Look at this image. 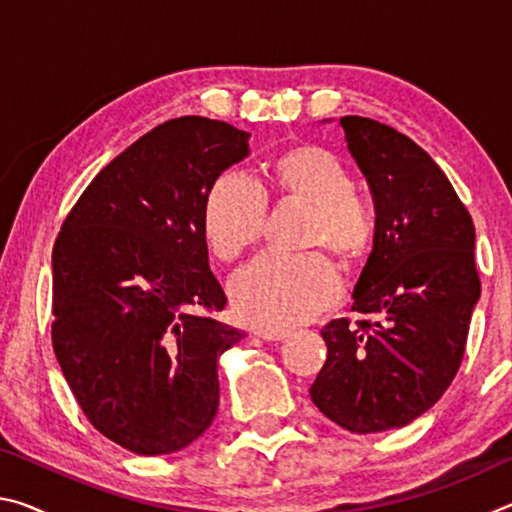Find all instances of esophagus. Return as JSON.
Masks as SVG:
<instances>
[{
  "label": "esophagus",
  "mask_w": 512,
  "mask_h": 512,
  "mask_svg": "<svg viewBox=\"0 0 512 512\" xmlns=\"http://www.w3.org/2000/svg\"><path fill=\"white\" fill-rule=\"evenodd\" d=\"M257 336L262 341H268V343H277V341H284L289 336L287 329H259Z\"/></svg>",
  "instance_id": "1"
}]
</instances>
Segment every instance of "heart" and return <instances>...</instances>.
<instances>
[{
    "instance_id": "1",
    "label": "heart",
    "mask_w": 512,
    "mask_h": 512,
    "mask_svg": "<svg viewBox=\"0 0 512 512\" xmlns=\"http://www.w3.org/2000/svg\"><path fill=\"white\" fill-rule=\"evenodd\" d=\"M268 189L280 203L309 207L305 244L325 246L345 266L357 264L375 232L372 214L357 196L354 180L332 151L296 144L266 164ZM264 194L248 180L225 173L203 205L207 246L221 262H235L264 232ZM341 296V280L325 255H266L232 282V305L255 327L282 329L307 323Z\"/></svg>"
}]
</instances>
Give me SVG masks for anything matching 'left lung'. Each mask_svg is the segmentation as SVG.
I'll use <instances>...</instances> for the list:
<instances>
[{"label":"left lung","mask_w":512,"mask_h":512,"mask_svg":"<svg viewBox=\"0 0 512 512\" xmlns=\"http://www.w3.org/2000/svg\"><path fill=\"white\" fill-rule=\"evenodd\" d=\"M375 201L372 253L348 318L323 327L327 359L309 388L320 413L352 433L400 429L452 384L481 282L474 223L436 162L395 128L341 117Z\"/></svg>","instance_id":"1"}]
</instances>
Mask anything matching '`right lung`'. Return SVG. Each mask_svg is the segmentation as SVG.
<instances>
[{"label":"right lung","mask_w":512,"mask_h":512,"mask_svg":"<svg viewBox=\"0 0 512 512\" xmlns=\"http://www.w3.org/2000/svg\"><path fill=\"white\" fill-rule=\"evenodd\" d=\"M250 133L205 117L164 121L81 194L51 255L60 370L83 413L140 456L192 445L219 409V357L244 332L210 271L203 205Z\"/></svg>","instance_id":"right-lung-1"}]
</instances>
